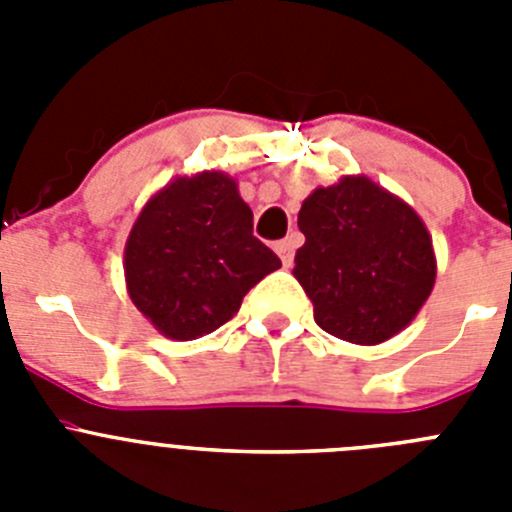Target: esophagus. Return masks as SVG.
Here are the masks:
<instances>
[{
    "label": "esophagus",
    "instance_id": "esophagus-1",
    "mask_svg": "<svg viewBox=\"0 0 512 512\" xmlns=\"http://www.w3.org/2000/svg\"><path fill=\"white\" fill-rule=\"evenodd\" d=\"M274 248H277V253H279V259H282V264L289 266V264H292V259H295L297 235H289V238H284V241H279Z\"/></svg>",
    "mask_w": 512,
    "mask_h": 512
}]
</instances>
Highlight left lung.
<instances>
[{
    "label": "left lung",
    "instance_id": "1",
    "mask_svg": "<svg viewBox=\"0 0 512 512\" xmlns=\"http://www.w3.org/2000/svg\"><path fill=\"white\" fill-rule=\"evenodd\" d=\"M295 279L315 323L341 341L377 346L418 315L436 282L433 241L410 205L366 176H343L302 202Z\"/></svg>",
    "mask_w": 512,
    "mask_h": 512
}]
</instances>
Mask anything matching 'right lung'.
Segmentation results:
<instances>
[{"mask_svg": "<svg viewBox=\"0 0 512 512\" xmlns=\"http://www.w3.org/2000/svg\"><path fill=\"white\" fill-rule=\"evenodd\" d=\"M282 266L253 235V212L223 171L176 176L140 210L125 243L133 305L174 341L233 318L248 289Z\"/></svg>", "mask_w": 512, "mask_h": 512, "instance_id": "1", "label": "right lung"}]
</instances>
